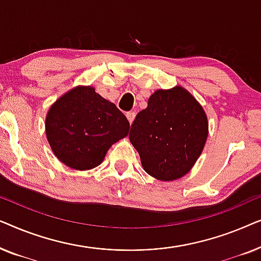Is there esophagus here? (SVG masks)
<instances>
[{
	"label": "esophagus",
	"instance_id": "1",
	"mask_svg": "<svg viewBox=\"0 0 261 261\" xmlns=\"http://www.w3.org/2000/svg\"><path fill=\"white\" fill-rule=\"evenodd\" d=\"M126 116H127L128 121H129V123L132 124V123H133L134 119H135V112H128V113L126 114Z\"/></svg>",
	"mask_w": 261,
	"mask_h": 261
}]
</instances>
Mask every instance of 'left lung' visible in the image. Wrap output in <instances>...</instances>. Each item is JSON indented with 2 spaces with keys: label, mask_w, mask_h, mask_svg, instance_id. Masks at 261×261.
I'll return each mask as SVG.
<instances>
[{
  "label": "left lung",
  "mask_w": 261,
  "mask_h": 261,
  "mask_svg": "<svg viewBox=\"0 0 261 261\" xmlns=\"http://www.w3.org/2000/svg\"><path fill=\"white\" fill-rule=\"evenodd\" d=\"M208 117L187 89L176 85L149 96L130 127L129 140L149 176L171 181L184 177L208 139Z\"/></svg>",
  "instance_id": "obj_1"
}]
</instances>
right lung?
<instances>
[{"instance_id":"1","label":"right lung","mask_w":261,"mask_h":261,"mask_svg":"<svg viewBox=\"0 0 261 261\" xmlns=\"http://www.w3.org/2000/svg\"><path fill=\"white\" fill-rule=\"evenodd\" d=\"M52 152L70 169L87 171L103 162L129 132L127 117L91 85H77L49 107L45 120Z\"/></svg>"}]
</instances>
